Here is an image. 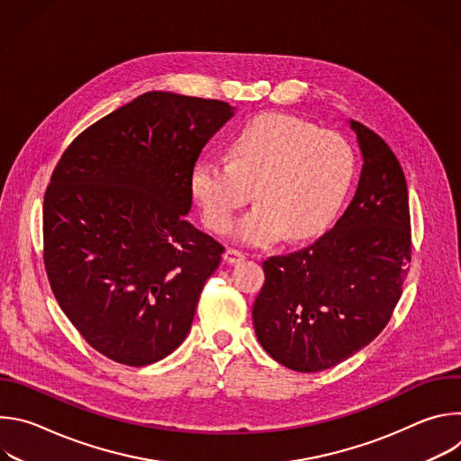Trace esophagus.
<instances>
[{
    "instance_id": "esophagus-1",
    "label": "esophagus",
    "mask_w": 461,
    "mask_h": 461,
    "mask_svg": "<svg viewBox=\"0 0 461 461\" xmlns=\"http://www.w3.org/2000/svg\"><path fill=\"white\" fill-rule=\"evenodd\" d=\"M244 258H246V255L242 251L235 249V248H228L226 253H224V260L230 262V265H237V262H240Z\"/></svg>"
}]
</instances>
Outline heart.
Wrapping results in <instances>:
<instances>
[{"instance_id": "heart-1", "label": "heart", "mask_w": 461, "mask_h": 461, "mask_svg": "<svg viewBox=\"0 0 461 461\" xmlns=\"http://www.w3.org/2000/svg\"><path fill=\"white\" fill-rule=\"evenodd\" d=\"M228 158L196 160L191 194L204 222L226 233L255 191L258 204L237 228L239 239L255 246L326 231L347 203L357 167L343 135L285 113L258 114L239 127Z\"/></svg>"}]
</instances>
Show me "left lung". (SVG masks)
Here are the masks:
<instances>
[{
    "mask_svg": "<svg viewBox=\"0 0 461 461\" xmlns=\"http://www.w3.org/2000/svg\"><path fill=\"white\" fill-rule=\"evenodd\" d=\"M357 191L313 244L272 255L253 303L255 336L277 363L321 372L348 359L388 324L412 258L409 191L400 160L361 122Z\"/></svg>",
    "mask_w": 461,
    "mask_h": 461,
    "instance_id": "8db88e82",
    "label": "left lung"
}]
</instances>
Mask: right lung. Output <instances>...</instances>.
I'll return each instance as SVG.
<instances>
[{"instance_id":"1","label":"right lung","mask_w":461,"mask_h":461,"mask_svg":"<svg viewBox=\"0 0 461 461\" xmlns=\"http://www.w3.org/2000/svg\"><path fill=\"white\" fill-rule=\"evenodd\" d=\"M221 100L151 91L68 146L43 196L50 290L102 356L146 366L187 336L224 246L185 221L189 175L230 120Z\"/></svg>"}]
</instances>
